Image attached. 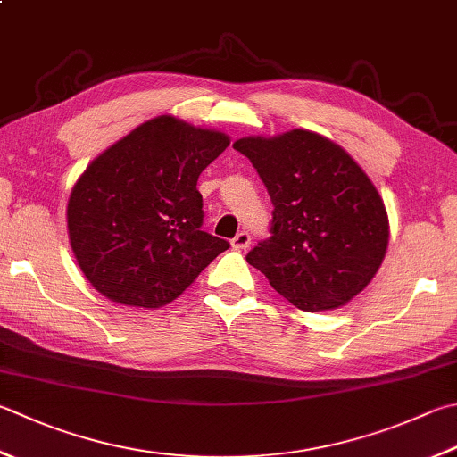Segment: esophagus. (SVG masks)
Segmentation results:
<instances>
[{"mask_svg": "<svg viewBox=\"0 0 457 457\" xmlns=\"http://www.w3.org/2000/svg\"><path fill=\"white\" fill-rule=\"evenodd\" d=\"M248 246H251V235H248L246 230H240L238 235L232 238V248H237V251H245Z\"/></svg>", "mask_w": 457, "mask_h": 457, "instance_id": "1", "label": "esophagus"}]
</instances>
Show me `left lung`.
Masks as SVG:
<instances>
[{
  "instance_id": "8db88e82",
  "label": "left lung",
  "mask_w": 457,
  "mask_h": 457,
  "mask_svg": "<svg viewBox=\"0 0 457 457\" xmlns=\"http://www.w3.org/2000/svg\"><path fill=\"white\" fill-rule=\"evenodd\" d=\"M232 147L251 159L274 204L270 237L246 254L248 264L306 312L338 308L362 292L390 232L382 196L358 162L304 129Z\"/></svg>"
}]
</instances>
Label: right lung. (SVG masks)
<instances>
[{
  "mask_svg": "<svg viewBox=\"0 0 457 457\" xmlns=\"http://www.w3.org/2000/svg\"><path fill=\"white\" fill-rule=\"evenodd\" d=\"M228 137L162 115L101 153L67 204L73 254L93 288L127 306L159 308L230 246L203 227L196 180Z\"/></svg>",
  "mask_w": 457,
  "mask_h": 457,
  "instance_id": "add662e5",
  "label": "right lung"
}]
</instances>
